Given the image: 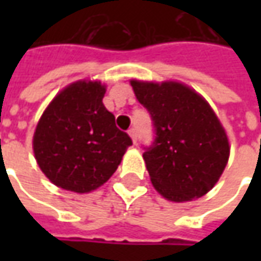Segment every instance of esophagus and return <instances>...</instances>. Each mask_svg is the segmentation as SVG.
<instances>
[{
	"label": "esophagus",
	"instance_id": "34e87169",
	"mask_svg": "<svg viewBox=\"0 0 261 261\" xmlns=\"http://www.w3.org/2000/svg\"><path fill=\"white\" fill-rule=\"evenodd\" d=\"M128 136L131 137L133 142L136 144V142H137V131H136V128H130V130H128Z\"/></svg>",
	"mask_w": 261,
	"mask_h": 261
}]
</instances>
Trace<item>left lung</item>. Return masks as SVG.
I'll use <instances>...</instances> for the list:
<instances>
[{"label": "left lung", "mask_w": 261, "mask_h": 261, "mask_svg": "<svg viewBox=\"0 0 261 261\" xmlns=\"http://www.w3.org/2000/svg\"><path fill=\"white\" fill-rule=\"evenodd\" d=\"M138 102L151 114L155 140L142 153L155 190L166 200L207 194L229 158V142L207 100L180 82L133 80Z\"/></svg>", "instance_id": "obj_1"}]
</instances>
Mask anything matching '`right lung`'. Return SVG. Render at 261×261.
Wrapping results in <instances>:
<instances>
[{
	"instance_id": "obj_1",
	"label": "right lung",
	"mask_w": 261,
	"mask_h": 261,
	"mask_svg": "<svg viewBox=\"0 0 261 261\" xmlns=\"http://www.w3.org/2000/svg\"><path fill=\"white\" fill-rule=\"evenodd\" d=\"M97 81H78L54 97L36 125L33 152L48 180L89 193L110 179L133 141L119 130Z\"/></svg>"
}]
</instances>
